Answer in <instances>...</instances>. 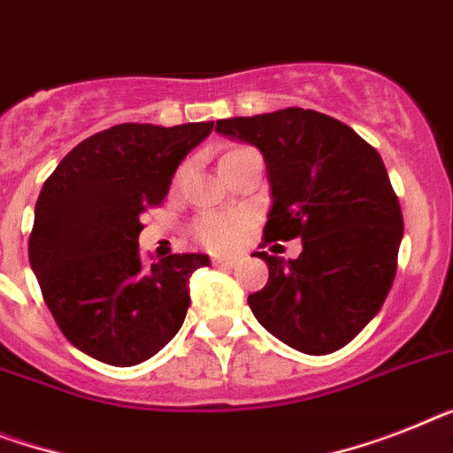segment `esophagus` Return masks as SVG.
Segmentation results:
<instances>
[{
    "mask_svg": "<svg viewBox=\"0 0 453 453\" xmlns=\"http://www.w3.org/2000/svg\"><path fill=\"white\" fill-rule=\"evenodd\" d=\"M212 264L219 268H234L238 259H234V257H212Z\"/></svg>",
    "mask_w": 453,
    "mask_h": 453,
    "instance_id": "obj_1",
    "label": "esophagus"
}]
</instances>
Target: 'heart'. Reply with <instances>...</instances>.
Wrapping results in <instances>:
<instances>
[{
	"mask_svg": "<svg viewBox=\"0 0 453 453\" xmlns=\"http://www.w3.org/2000/svg\"><path fill=\"white\" fill-rule=\"evenodd\" d=\"M252 152L248 145H234L229 150L224 152L222 164L238 159V157ZM250 229V215L245 212H205L194 222V235L201 245L208 250H234L238 242L242 241L245 231Z\"/></svg>",
	"mask_w": 453,
	"mask_h": 453,
	"instance_id": "obj_1",
	"label": "heart"
}]
</instances>
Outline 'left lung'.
Segmentation results:
<instances>
[{
    "label": "left lung",
    "mask_w": 453,
    "mask_h": 453,
    "mask_svg": "<svg viewBox=\"0 0 453 453\" xmlns=\"http://www.w3.org/2000/svg\"><path fill=\"white\" fill-rule=\"evenodd\" d=\"M215 132L257 145L266 159L264 242L303 241L298 259L257 252L268 266L266 287L248 296L257 321L312 357L352 342L398 268L403 212L382 157L352 127L310 108L218 119Z\"/></svg>",
    "instance_id": "8db88e82"
}]
</instances>
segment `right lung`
Masks as SVG:
<instances>
[{"instance_id":"add662e5","label":"right lung","mask_w":453,"mask_h":453,"mask_svg":"<svg viewBox=\"0 0 453 453\" xmlns=\"http://www.w3.org/2000/svg\"><path fill=\"white\" fill-rule=\"evenodd\" d=\"M212 125H115L78 143L43 182L29 264L59 331L101 364H143L180 331L189 275L211 261L171 254L145 266L138 234Z\"/></svg>"}]
</instances>
